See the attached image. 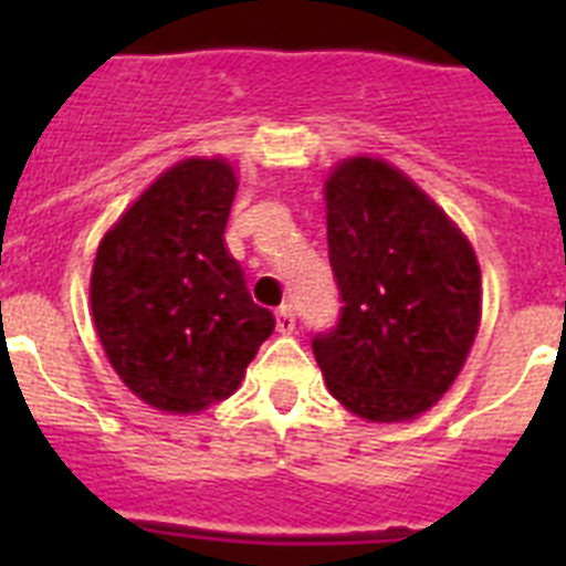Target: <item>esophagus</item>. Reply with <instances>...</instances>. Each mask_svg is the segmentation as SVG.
I'll use <instances>...</instances> for the list:
<instances>
[{"mask_svg":"<svg viewBox=\"0 0 566 566\" xmlns=\"http://www.w3.org/2000/svg\"><path fill=\"white\" fill-rule=\"evenodd\" d=\"M274 317H277V332H280V334H292V332H294V314H292V306H280Z\"/></svg>","mask_w":566,"mask_h":566,"instance_id":"34e87169","label":"esophagus"}]
</instances>
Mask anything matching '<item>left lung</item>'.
Returning <instances> with one entry per match:
<instances>
[{
    "label": "left lung",
    "mask_w": 566,
    "mask_h": 566,
    "mask_svg": "<svg viewBox=\"0 0 566 566\" xmlns=\"http://www.w3.org/2000/svg\"><path fill=\"white\" fill-rule=\"evenodd\" d=\"M326 223L343 308L312 348L328 391L368 422L419 417L476 339V252L408 175L365 155L328 175Z\"/></svg>",
    "instance_id": "8db88e82"
}]
</instances>
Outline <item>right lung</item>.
I'll list each match as a JSON object with an SVG mask.
<instances>
[{
	"mask_svg": "<svg viewBox=\"0 0 566 566\" xmlns=\"http://www.w3.org/2000/svg\"><path fill=\"white\" fill-rule=\"evenodd\" d=\"M238 178L223 158L175 164L102 238L90 306L109 365L158 411L238 391L274 317L223 243Z\"/></svg>",
	"mask_w": 566,
	"mask_h": 566,
	"instance_id": "right-lung-1",
	"label": "right lung"
}]
</instances>
